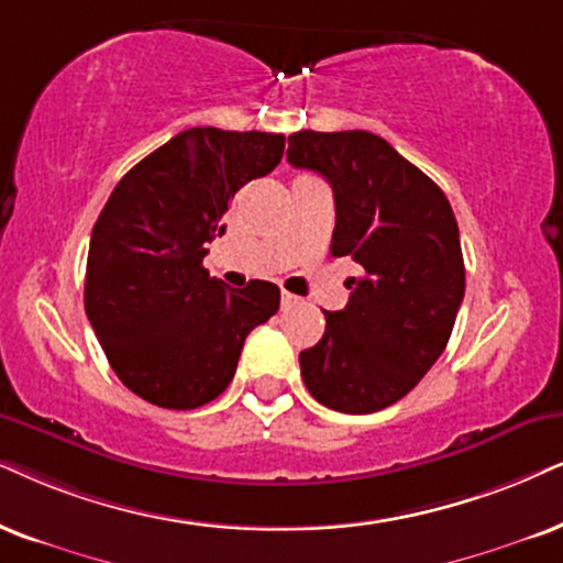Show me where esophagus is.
<instances>
[{
  "instance_id": "esophagus-1",
  "label": "esophagus",
  "mask_w": 563,
  "mask_h": 563,
  "mask_svg": "<svg viewBox=\"0 0 563 563\" xmlns=\"http://www.w3.org/2000/svg\"><path fill=\"white\" fill-rule=\"evenodd\" d=\"M280 303H283V309H288V306L298 303V298H296L294 294H286V290H283V296H280Z\"/></svg>"
}]
</instances>
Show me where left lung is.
Here are the masks:
<instances>
[{"instance_id":"left-lung-1","label":"left lung","mask_w":563,"mask_h":563,"mask_svg":"<svg viewBox=\"0 0 563 563\" xmlns=\"http://www.w3.org/2000/svg\"><path fill=\"white\" fill-rule=\"evenodd\" d=\"M288 163L330 181L332 257H353L345 309L324 311L322 340L301 351L317 402L376 412L400 400L444 353L465 296V262L450 199L379 134L288 137Z\"/></svg>"}]
</instances>
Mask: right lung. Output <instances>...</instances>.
Here are the masks:
<instances>
[{
    "label": "right lung",
    "instance_id": "right-lung-1",
    "mask_svg": "<svg viewBox=\"0 0 563 563\" xmlns=\"http://www.w3.org/2000/svg\"><path fill=\"white\" fill-rule=\"evenodd\" d=\"M286 137L195 126L126 170L92 225L85 314L124 387L191 410L229 387L246 334L280 288H225L202 260L236 191L283 158Z\"/></svg>",
    "mask_w": 563,
    "mask_h": 563
}]
</instances>
